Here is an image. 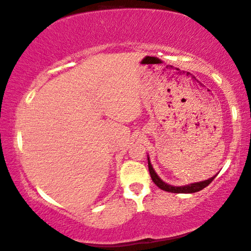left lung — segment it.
<instances>
[{"mask_svg":"<svg viewBox=\"0 0 251 251\" xmlns=\"http://www.w3.org/2000/svg\"><path fill=\"white\" fill-rule=\"evenodd\" d=\"M148 166H149V172H150L151 178H152V181H153L154 184H156L159 189L164 190V191L172 192V193H195V192H198V191H200V190H202V189L206 188L207 185H209L210 183L213 182V179L217 176V174H216V175H214L213 177H210V178H208V179H204V181L191 183V184H188V185L174 186V185H171V184H167V183H165L159 177V176H158L157 173L154 172L152 165H151L149 156H148Z\"/></svg>","mask_w":251,"mask_h":251,"instance_id":"obj_1","label":"left lung"}]
</instances>
